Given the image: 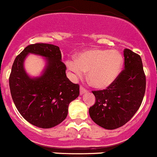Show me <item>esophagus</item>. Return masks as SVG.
Here are the masks:
<instances>
[{"mask_svg": "<svg viewBox=\"0 0 157 157\" xmlns=\"http://www.w3.org/2000/svg\"><path fill=\"white\" fill-rule=\"evenodd\" d=\"M85 92H87V90L85 89V88H84L83 87H80V94L81 95L83 94H85Z\"/></svg>", "mask_w": 157, "mask_h": 157, "instance_id": "esophagus-1", "label": "esophagus"}]
</instances>
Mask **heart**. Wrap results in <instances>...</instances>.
Segmentation results:
<instances>
[{"label":"heart","mask_w":157,"mask_h":157,"mask_svg":"<svg viewBox=\"0 0 157 157\" xmlns=\"http://www.w3.org/2000/svg\"><path fill=\"white\" fill-rule=\"evenodd\" d=\"M74 79L88 72L90 85L98 89H105L118 78L123 66V59L117 50L91 49L81 52L75 60L66 62Z\"/></svg>","instance_id":"obj_1"}]
</instances>
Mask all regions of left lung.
<instances>
[{
  "label": "left lung",
  "mask_w": 157,
  "mask_h": 157,
  "mask_svg": "<svg viewBox=\"0 0 157 157\" xmlns=\"http://www.w3.org/2000/svg\"><path fill=\"white\" fill-rule=\"evenodd\" d=\"M124 69L107 89L93 91L95 103L89 108L93 121L107 130L121 128L132 118L142 103L146 76L142 59L129 49L124 50Z\"/></svg>",
  "instance_id": "8db88e82"
}]
</instances>
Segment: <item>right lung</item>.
Returning a JSON list of instances; mask_svg holds the SVG:
<instances>
[{"label": "right lung", "mask_w": 157, "mask_h": 157, "mask_svg": "<svg viewBox=\"0 0 157 157\" xmlns=\"http://www.w3.org/2000/svg\"><path fill=\"white\" fill-rule=\"evenodd\" d=\"M43 57L46 66L40 77H30L24 69L29 54ZM59 47L36 43L27 46L15 59L9 78L17 109L25 120L40 128H51L66 118L71 101L79 95V85L66 74Z\"/></svg>", "instance_id": "right-lung-1"}]
</instances>
